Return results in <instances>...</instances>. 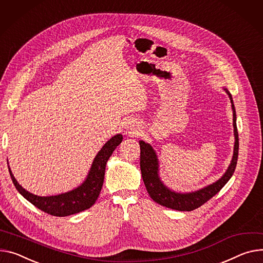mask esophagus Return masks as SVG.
<instances>
[{"instance_id":"obj_1","label":"esophagus","mask_w":263,"mask_h":263,"mask_svg":"<svg viewBox=\"0 0 263 263\" xmlns=\"http://www.w3.org/2000/svg\"><path fill=\"white\" fill-rule=\"evenodd\" d=\"M125 129L129 132V133H134L136 131V125L134 121H127L125 125Z\"/></svg>"}]
</instances>
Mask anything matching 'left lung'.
<instances>
[{"instance_id": "obj_1", "label": "left lung", "mask_w": 263, "mask_h": 263, "mask_svg": "<svg viewBox=\"0 0 263 263\" xmlns=\"http://www.w3.org/2000/svg\"><path fill=\"white\" fill-rule=\"evenodd\" d=\"M223 90L229 95L232 103L235 143L233 157L230 166L227 167L223 176L213 184H209L201 189L189 192H180L169 188L164 184L160 177V162L159 159H157L155 150L150 144L145 143L144 141H139V147H141V163L139 164H141L143 181L149 196L157 204L171 209H176V211L180 212L194 211V209L202 206L209 199H212L215 195H217L233 177V173L237 166L239 151V137L236 122L237 115L232 94L225 87H223Z\"/></svg>"}]
</instances>
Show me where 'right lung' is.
Wrapping results in <instances>:
<instances>
[{
  "label": "right lung",
  "mask_w": 263,
  "mask_h": 263,
  "mask_svg": "<svg viewBox=\"0 0 263 263\" xmlns=\"http://www.w3.org/2000/svg\"><path fill=\"white\" fill-rule=\"evenodd\" d=\"M121 142V134H116L112 136L96 154L90 171L87 173L84 181L78 187L66 191L64 194L46 197L31 194V192L27 191L17 183L8 165L10 178L16 190L28 202H30L37 208L41 209L42 212L56 217H67L75 215L90 208L96 202L102 188L107 162L110 159L113 151Z\"/></svg>",
  "instance_id": "add662e5"
}]
</instances>
